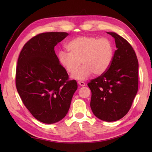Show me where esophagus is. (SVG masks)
Returning a JSON list of instances; mask_svg holds the SVG:
<instances>
[{"instance_id":"obj_1","label":"esophagus","mask_w":152,"mask_h":152,"mask_svg":"<svg viewBox=\"0 0 152 152\" xmlns=\"http://www.w3.org/2000/svg\"><path fill=\"white\" fill-rule=\"evenodd\" d=\"M78 84L81 87H83V86H86V83L83 82H78Z\"/></svg>"}]
</instances>
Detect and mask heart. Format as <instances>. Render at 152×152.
Returning a JSON list of instances; mask_svg holds the SVG:
<instances>
[{"mask_svg": "<svg viewBox=\"0 0 152 152\" xmlns=\"http://www.w3.org/2000/svg\"><path fill=\"white\" fill-rule=\"evenodd\" d=\"M69 53L59 51L58 60L66 72L73 74L80 64L83 66L72 78L84 80L94 73L104 74L110 66L114 56V48L106 38L80 37L72 40L66 46Z\"/></svg>", "mask_w": 152, "mask_h": 152, "instance_id": "b5f03b06", "label": "heart"}]
</instances>
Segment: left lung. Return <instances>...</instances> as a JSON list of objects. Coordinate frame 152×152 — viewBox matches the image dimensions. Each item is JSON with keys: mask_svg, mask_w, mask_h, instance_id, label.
Masks as SVG:
<instances>
[{"mask_svg": "<svg viewBox=\"0 0 152 152\" xmlns=\"http://www.w3.org/2000/svg\"><path fill=\"white\" fill-rule=\"evenodd\" d=\"M115 51L110 66L106 72L91 80L90 106L96 118L105 121L119 120L127 114L138 88V62L131 45L115 33Z\"/></svg>", "mask_w": 152, "mask_h": 152, "instance_id": "left-lung-1", "label": "left lung"}]
</instances>
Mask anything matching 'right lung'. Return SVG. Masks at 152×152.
<instances>
[{"mask_svg":"<svg viewBox=\"0 0 152 152\" xmlns=\"http://www.w3.org/2000/svg\"><path fill=\"white\" fill-rule=\"evenodd\" d=\"M66 33L38 34L24 45L16 67L15 85L22 102L31 114L44 124L59 121L69 111L75 80L61 65L54 48Z\"/></svg>","mask_w":152,"mask_h":152,"instance_id":"add662e5","label":"right lung"}]
</instances>
